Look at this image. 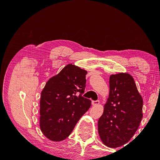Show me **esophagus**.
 I'll use <instances>...</instances> for the list:
<instances>
[{"mask_svg":"<svg viewBox=\"0 0 160 160\" xmlns=\"http://www.w3.org/2000/svg\"><path fill=\"white\" fill-rule=\"evenodd\" d=\"M91 103H92V105H98V104H99V100H96V101H92Z\"/></svg>","mask_w":160,"mask_h":160,"instance_id":"34e87169","label":"esophagus"}]
</instances>
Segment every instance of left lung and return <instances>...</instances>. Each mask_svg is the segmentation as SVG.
<instances>
[{
	"label": "left lung",
	"instance_id": "1",
	"mask_svg": "<svg viewBox=\"0 0 160 160\" xmlns=\"http://www.w3.org/2000/svg\"><path fill=\"white\" fill-rule=\"evenodd\" d=\"M143 99L133 77L121 72L109 77V95L98 121L101 141L109 148L128 143L142 119Z\"/></svg>",
	"mask_w": 160,
	"mask_h": 160
}]
</instances>
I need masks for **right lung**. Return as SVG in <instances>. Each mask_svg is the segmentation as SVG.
Masks as SVG:
<instances>
[{
  "label": "right lung",
  "instance_id": "obj_1",
  "mask_svg": "<svg viewBox=\"0 0 160 160\" xmlns=\"http://www.w3.org/2000/svg\"><path fill=\"white\" fill-rule=\"evenodd\" d=\"M85 70L69 64L51 77L42 89L40 101V128L51 141L66 139L91 101L83 98L86 87Z\"/></svg>",
  "mask_w": 160,
  "mask_h": 160
}]
</instances>
